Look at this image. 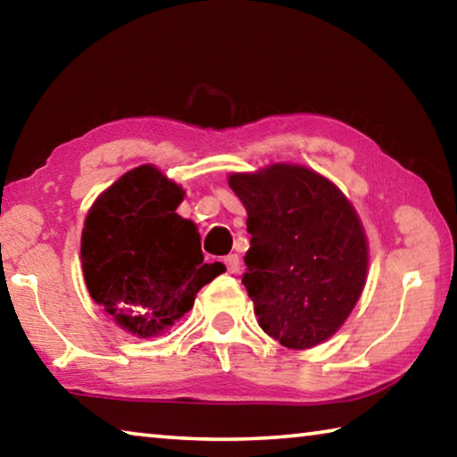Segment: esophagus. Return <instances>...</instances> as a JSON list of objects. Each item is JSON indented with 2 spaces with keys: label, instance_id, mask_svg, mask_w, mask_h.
<instances>
[{
  "label": "esophagus",
  "instance_id": "obj_1",
  "mask_svg": "<svg viewBox=\"0 0 457 457\" xmlns=\"http://www.w3.org/2000/svg\"><path fill=\"white\" fill-rule=\"evenodd\" d=\"M223 264H226L229 274H236L239 270V256L237 253H229V256H226V260H223Z\"/></svg>",
  "mask_w": 457,
  "mask_h": 457
}]
</instances>
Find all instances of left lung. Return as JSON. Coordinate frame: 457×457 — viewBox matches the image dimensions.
Instances as JSON below:
<instances>
[{
  "label": "left lung",
  "instance_id": "left-lung-1",
  "mask_svg": "<svg viewBox=\"0 0 457 457\" xmlns=\"http://www.w3.org/2000/svg\"><path fill=\"white\" fill-rule=\"evenodd\" d=\"M252 234L242 284L260 327L288 349L335 335L367 278V237L337 185L300 165L229 175Z\"/></svg>",
  "mask_w": 457,
  "mask_h": 457
}]
</instances>
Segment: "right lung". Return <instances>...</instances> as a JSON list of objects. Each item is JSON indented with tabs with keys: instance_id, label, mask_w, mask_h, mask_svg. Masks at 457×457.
<instances>
[{
	"instance_id": "obj_1",
	"label": "right lung",
	"mask_w": 457,
	"mask_h": 457,
	"mask_svg": "<svg viewBox=\"0 0 457 457\" xmlns=\"http://www.w3.org/2000/svg\"><path fill=\"white\" fill-rule=\"evenodd\" d=\"M179 185L151 165L112 183L82 229L84 282L95 303L137 337L163 332L226 266L205 264L195 223L175 213Z\"/></svg>"
}]
</instances>
